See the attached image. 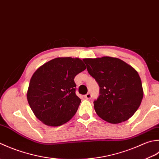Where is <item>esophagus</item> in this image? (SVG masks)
<instances>
[{
    "instance_id": "esophagus-1",
    "label": "esophagus",
    "mask_w": 159,
    "mask_h": 159,
    "mask_svg": "<svg viewBox=\"0 0 159 159\" xmlns=\"http://www.w3.org/2000/svg\"><path fill=\"white\" fill-rule=\"evenodd\" d=\"M91 97H92V95L90 93H87L86 95H84V98H85L86 99H90V98H91Z\"/></svg>"
}]
</instances>
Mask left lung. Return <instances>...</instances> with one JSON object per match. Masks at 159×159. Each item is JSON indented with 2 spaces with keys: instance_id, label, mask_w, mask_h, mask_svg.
<instances>
[{
  "instance_id": "obj_1",
  "label": "left lung",
  "mask_w": 159,
  "mask_h": 159,
  "mask_svg": "<svg viewBox=\"0 0 159 159\" xmlns=\"http://www.w3.org/2000/svg\"><path fill=\"white\" fill-rule=\"evenodd\" d=\"M83 61L100 88V95L94 102L97 114L111 124L127 121L137 111L143 97L137 71L116 57L85 58Z\"/></svg>"
}]
</instances>
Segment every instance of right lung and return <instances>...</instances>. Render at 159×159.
Instances as JSON below:
<instances>
[{"label":"right lung","mask_w":159,"mask_h":159,"mask_svg":"<svg viewBox=\"0 0 159 159\" xmlns=\"http://www.w3.org/2000/svg\"><path fill=\"white\" fill-rule=\"evenodd\" d=\"M86 69L80 58L66 57L48 61L35 71L27 98L39 120L54 127L70 120L81 102L75 95L74 78Z\"/></svg>","instance_id":"add662e5"}]
</instances>
